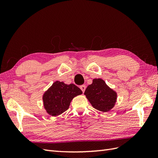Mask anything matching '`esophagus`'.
Wrapping results in <instances>:
<instances>
[{"label":"esophagus","mask_w":158,"mask_h":158,"mask_svg":"<svg viewBox=\"0 0 158 158\" xmlns=\"http://www.w3.org/2000/svg\"><path fill=\"white\" fill-rule=\"evenodd\" d=\"M80 88V89H82V92L84 93V92H85V85H82Z\"/></svg>","instance_id":"obj_1"}]
</instances>
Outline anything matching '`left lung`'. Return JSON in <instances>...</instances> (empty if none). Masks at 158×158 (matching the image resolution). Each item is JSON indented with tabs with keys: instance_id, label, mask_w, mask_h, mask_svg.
I'll list each match as a JSON object with an SVG mask.
<instances>
[{
	"instance_id": "8db88e82",
	"label": "left lung",
	"mask_w": 158,
	"mask_h": 158,
	"mask_svg": "<svg viewBox=\"0 0 158 158\" xmlns=\"http://www.w3.org/2000/svg\"><path fill=\"white\" fill-rule=\"evenodd\" d=\"M84 95L93 107L102 112H107L114 107L117 96L101 78L94 79L92 84L85 89Z\"/></svg>"
}]
</instances>
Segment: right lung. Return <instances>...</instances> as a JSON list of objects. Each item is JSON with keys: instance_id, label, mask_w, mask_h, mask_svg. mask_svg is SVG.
Wrapping results in <instances>:
<instances>
[{"instance_id": "add662e5", "label": "right lung", "mask_w": 158, "mask_h": 158, "mask_svg": "<svg viewBox=\"0 0 158 158\" xmlns=\"http://www.w3.org/2000/svg\"><path fill=\"white\" fill-rule=\"evenodd\" d=\"M82 94V90L74 84L56 81L44 94V107L50 115L58 116L69 109L74 97Z\"/></svg>"}]
</instances>
